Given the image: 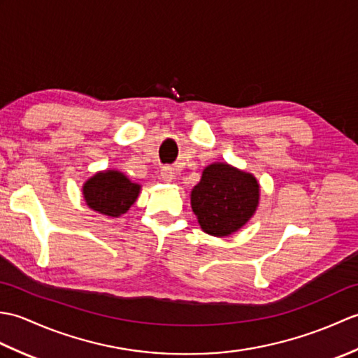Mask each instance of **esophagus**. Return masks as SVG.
<instances>
[{
	"instance_id": "obj_1",
	"label": "esophagus",
	"mask_w": 358,
	"mask_h": 358,
	"mask_svg": "<svg viewBox=\"0 0 358 358\" xmlns=\"http://www.w3.org/2000/svg\"><path fill=\"white\" fill-rule=\"evenodd\" d=\"M162 178L166 181V183H171V181L175 178V172L171 166H164L162 169Z\"/></svg>"
}]
</instances>
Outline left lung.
<instances>
[{
	"label": "left lung",
	"instance_id": "left-lung-1",
	"mask_svg": "<svg viewBox=\"0 0 358 358\" xmlns=\"http://www.w3.org/2000/svg\"><path fill=\"white\" fill-rule=\"evenodd\" d=\"M260 186L252 173L226 163H212L203 171L191 192L194 214L201 229L214 237H227L255 214Z\"/></svg>",
	"mask_w": 358,
	"mask_h": 358
}]
</instances>
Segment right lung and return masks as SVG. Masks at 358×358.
<instances>
[{
    "label": "right lung",
    "instance_id": "obj_1",
    "mask_svg": "<svg viewBox=\"0 0 358 358\" xmlns=\"http://www.w3.org/2000/svg\"><path fill=\"white\" fill-rule=\"evenodd\" d=\"M141 186L132 183L123 172L103 171L96 172L83 186V195L87 206L110 218L126 214L138 199Z\"/></svg>",
    "mask_w": 358,
    "mask_h": 358
}]
</instances>
